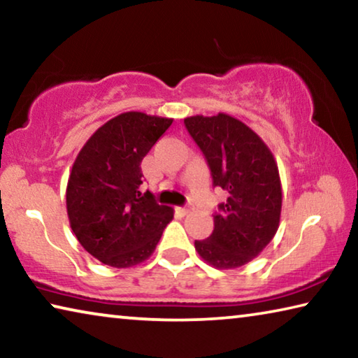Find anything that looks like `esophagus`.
<instances>
[{
    "instance_id": "34e87169",
    "label": "esophagus",
    "mask_w": 358,
    "mask_h": 358,
    "mask_svg": "<svg viewBox=\"0 0 358 358\" xmlns=\"http://www.w3.org/2000/svg\"><path fill=\"white\" fill-rule=\"evenodd\" d=\"M177 210L180 211L181 215H187V213H189V211H191V208H187V207H178Z\"/></svg>"
}]
</instances>
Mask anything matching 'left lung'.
I'll return each mask as SVG.
<instances>
[{"instance_id":"1","label":"left lung","mask_w":358,"mask_h":358,"mask_svg":"<svg viewBox=\"0 0 358 358\" xmlns=\"http://www.w3.org/2000/svg\"><path fill=\"white\" fill-rule=\"evenodd\" d=\"M185 124L207 157L213 185L229 192L213 216V234L194 246L215 268H238L257 257L280 227L282 187L275 156L250 126L227 113L194 115Z\"/></svg>"}]
</instances>
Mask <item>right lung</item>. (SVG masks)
Returning <instances> with one entry per match:
<instances>
[{"instance_id":"add662e5","label":"right lung","mask_w":358,"mask_h":358,"mask_svg":"<svg viewBox=\"0 0 358 358\" xmlns=\"http://www.w3.org/2000/svg\"><path fill=\"white\" fill-rule=\"evenodd\" d=\"M143 112H124L94 131L78 151L66 187L72 232L94 259L129 268L155 252L173 208L142 194V159L172 124Z\"/></svg>"}]
</instances>
